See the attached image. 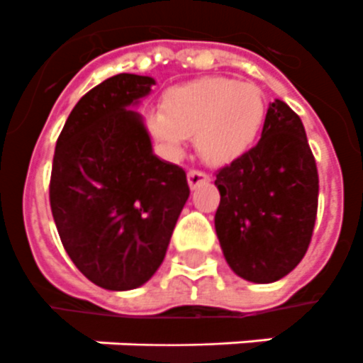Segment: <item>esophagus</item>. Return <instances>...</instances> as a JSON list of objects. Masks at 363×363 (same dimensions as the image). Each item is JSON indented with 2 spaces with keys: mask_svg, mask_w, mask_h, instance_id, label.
Masks as SVG:
<instances>
[{
  "mask_svg": "<svg viewBox=\"0 0 363 363\" xmlns=\"http://www.w3.org/2000/svg\"><path fill=\"white\" fill-rule=\"evenodd\" d=\"M207 181H209V175H207L205 171H201V169L188 171V184H190V188L201 186V184H205Z\"/></svg>",
  "mask_w": 363,
  "mask_h": 363,
  "instance_id": "obj_1",
  "label": "esophagus"
}]
</instances>
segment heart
Wrapping results in <instances>:
<instances>
[{
  "label": "heart",
  "mask_w": 363,
  "mask_h": 363,
  "mask_svg": "<svg viewBox=\"0 0 363 363\" xmlns=\"http://www.w3.org/2000/svg\"><path fill=\"white\" fill-rule=\"evenodd\" d=\"M264 118L265 99L256 84L207 77L169 88L162 113L148 124L165 147L179 150L184 137L196 135L201 158L226 164L252 145Z\"/></svg>",
  "instance_id": "b5f03b06"
}]
</instances>
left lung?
Masks as SVG:
<instances>
[{
	"label": "left lung",
	"mask_w": 363,
	"mask_h": 363,
	"mask_svg": "<svg viewBox=\"0 0 363 363\" xmlns=\"http://www.w3.org/2000/svg\"><path fill=\"white\" fill-rule=\"evenodd\" d=\"M215 175V228L230 267L262 284L288 275L309 248L318 209V171L301 118L275 99L258 145Z\"/></svg>",
	"instance_id": "left-lung-1"
}]
</instances>
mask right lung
Masks as SVG:
<instances>
[{"instance_id": "1", "label": "right lung", "mask_w": 363, "mask_h": 363, "mask_svg": "<svg viewBox=\"0 0 363 363\" xmlns=\"http://www.w3.org/2000/svg\"><path fill=\"white\" fill-rule=\"evenodd\" d=\"M152 84L121 73L94 86L54 150L48 198L62 245L107 290H131L156 273L190 196L184 169L154 156L141 116L128 109Z\"/></svg>"}]
</instances>
